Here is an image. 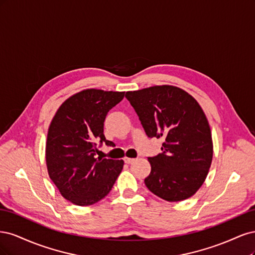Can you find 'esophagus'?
I'll use <instances>...</instances> for the list:
<instances>
[{
    "label": "esophagus",
    "instance_id": "obj_1",
    "mask_svg": "<svg viewBox=\"0 0 255 255\" xmlns=\"http://www.w3.org/2000/svg\"><path fill=\"white\" fill-rule=\"evenodd\" d=\"M134 160H135V158H128V157H125V163H126V164H132Z\"/></svg>",
    "mask_w": 255,
    "mask_h": 255
}]
</instances>
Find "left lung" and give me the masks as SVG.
<instances>
[{"label":"left lung","instance_id":"1","mask_svg":"<svg viewBox=\"0 0 255 255\" xmlns=\"http://www.w3.org/2000/svg\"><path fill=\"white\" fill-rule=\"evenodd\" d=\"M126 98L146 136L164 139L161 153L148 157L145 186L169 202L196 194L213 158L211 128L201 106L186 91L168 85L128 91Z\"/></svg>","mask_w":255,"mask_h":255}]
</instances>
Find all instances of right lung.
<instances>
[{
	"label": "right lung",
	"instance_id": "add662e5",
	"mask_svg": "<svg viewBox=\"0 0 255 255\" xmlns=\"http://www.w3.org/2000/svg\"><path fill=\"white\" fill-rule=\"evenodd\" d=\"M125 92L87 89L61 104L51 122L45 160L53 183L65 199L76 205L94 204L110 194L123 160L97 157L103 143L107 114Z\"/></svg>",
	"mask_w": 255,
	"mask_h": 255
}]
</instances>
